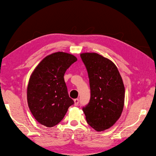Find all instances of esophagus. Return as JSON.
I'll use <instances>...</instances> for the list:
<instances>
[{"label": "esophagus", "instance_id": "esophagus-1", "mask_svg": "<svg viewBox=\"0 0 156 156\" xmlns=\"http://www.w3.org/2000/svg\"><path fill=\"white\" fill-rule=\"evenodd\" d=\"M74 102H75V106L78 105V104H79V99H75L74 100Z\"/></svg>", "mask_w": 156, "mask_h": 156}]
</instances>
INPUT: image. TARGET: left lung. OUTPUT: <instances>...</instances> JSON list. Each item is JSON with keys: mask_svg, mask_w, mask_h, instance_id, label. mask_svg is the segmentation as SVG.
I'll use <instances>...</instances> for the list:
<instances>
[{"mask_svg": "<svg viewBox=\"0 0 156 156\" xmlns=\"http://www.w3.org/2000/svg\"><path fill=\"white\" fill-rule=\"evenodd\" d=\"M90 79L91 98L83 107L87 123L98 131L107 129L120 118L125 87L115 65L96 53L80 55Z\"/></svg>", "mask_w": 156, "mask_h": 156, "instance_id": "8db88e82", "label": "left lung"}]
</instances>
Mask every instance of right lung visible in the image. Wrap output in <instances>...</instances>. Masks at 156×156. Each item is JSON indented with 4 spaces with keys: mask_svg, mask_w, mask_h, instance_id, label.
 <instances>
[{
    "mask_svg": "<svg viewBox=\"0 0 156 156\" xmlns=\"http://www.w3.org/2000/svg\"><path fill=\"white\" fill-rule=\"evenodd\" d=\"M76 60L72 54L55 52L44 58L33 72L28 85L27 100L31 112L41 125L47 127L57 125L74 104L63 76Z\"/></svg>",
    "mask_w": 156,
    "mask_h": 156,
    "instance_id": "obj_1",
    "label": "right lung"
}]
</instances>
